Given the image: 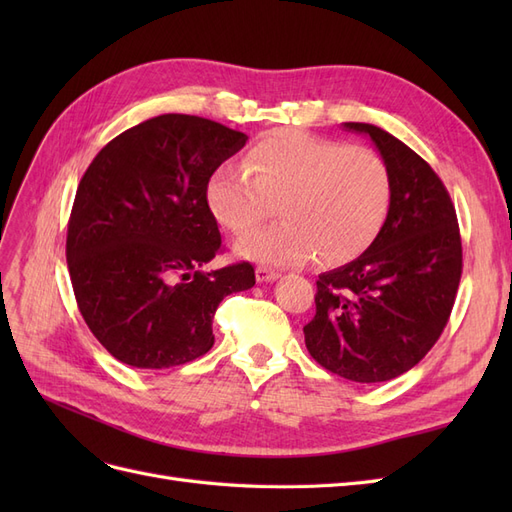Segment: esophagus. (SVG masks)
I'll list each match as a JSON object with an SVG mask.
<instances>
[{
	"label": "esophagus",
	"instance_id": "1",
	"mask_svg": "<svg viewBox=\"0 0 512 512\" xmlns=\"http://www.w3.org/2000/svg\"><path fill=\"white\" fill-rule=\"evenodd\" d=\"M280 277V271H275L271 267H256V282L265 284V282H275Z\"/></svg>",
	"mask_w": 512,
	"mask_h": 512
}]
</instances>
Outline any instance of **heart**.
I'll return each instance as SVG.
<instances>
[{
  "label": "heart",
  "mask_w": 512,
  "mask_h": 512,
  "mask_svg": "<svg viewBox=\"0 0 512 512\" xmlns=\"http://www.w3.org/2000/svg\"><path fill=\"white\" fill-rule=\"evenodd\" d=\"M391 200V170L376 151L301 130L269 134L247 153L245 166L224 164L207 183L213 218L237 235L277 203L280 222L237 241L243 258L267 265L356 258L378 237Z\"/></svg>",
  "instance_id": "b5f03b06"
}]
</instances>
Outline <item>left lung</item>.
Wrapping results in <instances>:
<instances>
[{
  "mask_svg": "<svg viewBox=\"0 0 512 512\" xmlns=\"http://www.w3.org/2000/svg\"><path fill=\"white\" fill-rule=\"evenodd\" d=\"M391 170L393 200L378 237L348 265L318 275L309 354L333 374L378 384L406 374L442 335L461 280L457 213L433 168L393 134L348 121Z\"/></svg>",
  "mask_w": 512,
  "mask_h": 512,
  "instance_id": "obj_1",
  "label": "left lung"
}]
</instances>
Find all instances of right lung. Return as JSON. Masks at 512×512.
Here are the masks:
<instances>
[{
  "instance_id": "right-lung-1",
  "label": "right lung",
  "mask_w": 512,
  "mask_h": 512,
  "mask_svg": "<svg viewBox=\"0 0 512 512\" xmlns=\"http://www.w3.org/2000/svg\"><path fill=\"white\" fill-rule=\"evenodd\" d=\"M245 143L222 123L168 113L121 132L85 170L66 258L87 327L117 361L198 359L222 299L256 284L250 262L205 269L222 250L207 183Z\"/></svg>"
}]
</instances>
